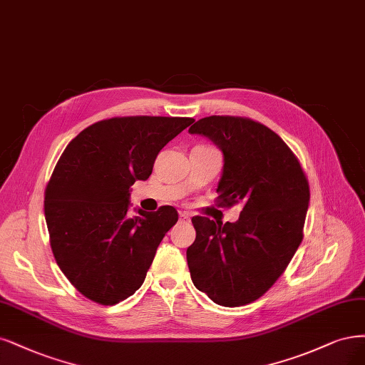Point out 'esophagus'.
<instances>
[{
  "mask_svg": "<svg viewBox=\"0 0 365 365\" xmlns=\"http://www.w3.org/2000/svg\"><path fill=\"white\" fill-rule=\"evenodd\" d=\"M180 220L181 222H190V215L187 211H181L180 212Z\"/></svg>",
  "mask_w": 365,
  "mask_h": 365,
  "instance_id": "34e87169",
  "label": "esophagus"
}]
</instances>
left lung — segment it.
<instances>
[{"label": "left lung", "instance_id": "left-lung-1", "mask_svg": "<svg viewBox=\"0 0 365 365\" xmlns=\"http://www.w3.org/2000/svg\"><path fill=\"white\" fill-rule=\"evenodd\" d=\"M188 133L207 135L222 149L217 204L242 205L235 223L192 219L196 240L187 249L192 281L217 305H247L278 281L302 243L307 175L281 137L254 119L208 116Z\"/></svg>", "mask_w": 365, "mask_h": 365}]
</instances>
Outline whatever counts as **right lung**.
Segmentation results:
<instances>
[{"label":"right lung","mask_w":365,"mask_h":365,"mask_svg":"<svg viewBox=\"0 0 365 365\" xmlns=\"http://www.w3.org/2000/svg\"><path fill=\"white\" fill-rule=\"evenodd\" d=\"M192 118L123 116L84 128L63 150L45 188L49 243L60 270L92 302L116 305L142 287L178 211L131 216L130 187L148 180L160 150Z\"/></svg>","instance_id":"1"}]
</instances>
